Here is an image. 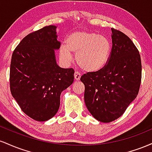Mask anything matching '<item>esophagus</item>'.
<instances>
[{"mask_svg": "<svg viewBox=\"0 0 152 152\" xmlns=\"http://www.w3.org/2000/svg\"><path fill=\"white\" fill-rule=\"evenodd\" d=\"M81 74H80L78 71H75L74 73V78L76 80V81H78V80L80 79V78H81Z\"/></svg>", "mask_w": 152, "mask_h": 152, "instance_id": "34e87169", "label": "esophagus"}]
</instances>
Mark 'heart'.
I'll list each match as a JSON object with an SVG mask.
<instances>
[{"label":"heart","instance_id":"b5f03b06","mask_svg":"<svg viewBox=\"0 0 152 152\" xmlns=\"http://www.w3.org/2000/svg\"><path fill=\"white\" fill-rule=\"evenodd\" d=\"M111 43L107 38L88 31H76L68 36L66 45L61 47L60 55L66 61L71 59V52L83 70L94 72L107 64L111 53Z\"/></svg>","mask_w":152,"mask_h":152}]
</instances>
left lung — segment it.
I'll use <instances>...</instances> for the list:
<instances>
[{
  "label": "left lung",
  "mask_w": 152,
  "mask_h": 152,
  "mask_svg": "<svg viewBox=\"0 0 152 152\" xmlns=\"http://www.w3.org/2000/svg\"><path fill=\"white\" fill-rule=\"evenodd\" d=\"M112 48L100 70L82 75L86 106L96 119L109 123L119 118L137 96L142 81V61L126 34L111 28Z\"/></svg>",
  "instance_id": "8db88e82"
}]
</instances>
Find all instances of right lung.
<instances>
[{"instance_id": "add662e5", "label": "right lung", "mask_w": 152, "mask_h": 152, "mask_svg": "<svg viewBox=\"0 0 152 152\" xmlns=\"http://www.w3.org/2000/svg\"><path fill=\"white\" fill-rule=\"evenodd\" d=\"M56 26H45L22 39L12 54L10 88L26 115L38 121L55 116L60 96L73 83L74 70L57 65L54 49H58Z\"/></svg>"}]
</instances>
